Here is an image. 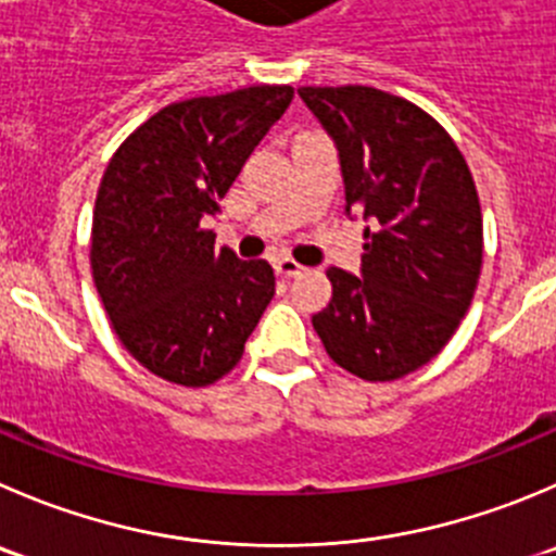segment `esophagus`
<instances>
[{"mask_svg":"<svg viewBox=\"0 0 556 556\" xmlns=\"http://www.w3.org/2000/svg\"><path fill=\"white\" fill-rule=\"evenodd\" d=\"M274 268H277V274H282V277H299V274H304L306 268L301 266V263H295L293 257H277L274 261Z\"/></svg>","mask_w":556,"mask_h":556,"instance_id":"1","label":"esophagus"}]
</instances>
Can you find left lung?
I'll list each match as a JSON object with an SVG mask.
<instances>
[{
  "instance_id": "8db88e82",
  "label": "left lung",
  "mask_w": 556,
  "mask_h": 556,
  "mask_svg": "<svg viewBox=\"0 0 556 556\" xmlns=\"http://www.w3.org/2000/svg\"><path fill=\"white\" fill-rule=\"evenodd\" d=\"M339 149L344 212H364L361 277L328 268L331 301L312 317L333 364L369 382L421 369L476 295L483 219L448 132L409 100L371 86H301Z\"/></svg>"
}]
</instances>
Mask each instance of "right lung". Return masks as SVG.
<instances>
[{
  "mask_svg": "<svg viewBox=\"0 0 556 556\" xmlns=\"http://www.w3.org/2000/svg\"><path fill=\"white\" fill-rule=\"evenodd\" d=\"M290 86L170 102L116 149L91 219V277L118 342L163 380L203 388L244 355L274 295L266 261L214 250L208 219Z\"/></svg>",
  "mask_w": 556,
  "mask_h": 556,
  "instance_id": "right-lung-1",
  "label": "right lung"
}]
</instances>
